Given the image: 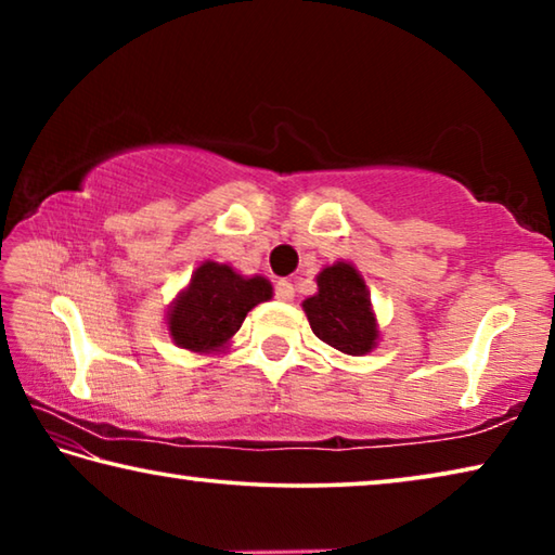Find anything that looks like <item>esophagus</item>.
<instances>
[{
  "mask_svg": "<svg viewBox=\"0 0 555 555\" xmlns=\"http://www.w3.org/2000/svg\"><path fill=\"white\" fill-rule=\"evenodd\" d=\"M274 294H276V298H279V300H294L296 291H294V284H291V281L281 279V281H276V286H274Z\"/></svg>",
  "mask_w": 555,
  "mask_h": 555,
  "instance_id": "34e87169",
  "label": "esophagus"
}]
</instances>
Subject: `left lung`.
Wrapping results in <instances>:
<instances>
[{"instance_id":"left-lung-1","label":"left lung","mask_w":555,"mask_h":555,"mask_svg":"<svg viewBox=\"0 0 555 555\" xmlns=\"http://www.w3.org/2000/svg\"><path fill=\"white\" fill-rule=\"evenodd\" d=\"M318 340L345 354H364L377 340V321L370 308V296L357 269L333 264L318 274V294L304 300Z\"/></svg>"}]
</instances>
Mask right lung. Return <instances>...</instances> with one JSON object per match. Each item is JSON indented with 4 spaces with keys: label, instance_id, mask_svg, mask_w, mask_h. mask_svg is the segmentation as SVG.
<instances>
[{
    "label": "right lung",
    "instance_id": "right-lung-1",
    "mask_svg": "<svg viewBox=\"0 0 555 555\" xmlns=\"http://www.w3.org/2000/svg\"><path fill=\"white\" fill-rule=\"evenodd\" d=\"M269 298L271 284L264 276L244 279L228 264L205 261L168 313V331L185 350L212 352L240 331L251 308Z\"/></svg>",
    "mask_w": 555,
    "mask_h": 555
}]
</instances>
